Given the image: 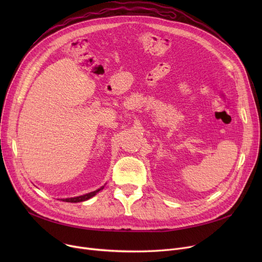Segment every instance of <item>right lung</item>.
I'll return each instance as SVG.
<instances>
[{
  "label": "right lung",
  "instance_id": "add662e5",
  "mask_svg": "<svg viewBox=\"0 0 262 262\" xmlns=\"http://www.w3.org/2000/svg\"><path fill=\"white\" fill-rule=\"evenodd\" d=\"M103 188H104V186L101 187V188L98 189V190H95V191H93V192H90V193H87V194H84V195H80V196H76V198L61 199V201L67 202V203H79V202H84V201H87V200L91 199L92 196H94V195H95L96 193H98V192H100Z\"/></svg>",
  "mask_w": 262,
  "mask_h": 262
}]
</instances>
